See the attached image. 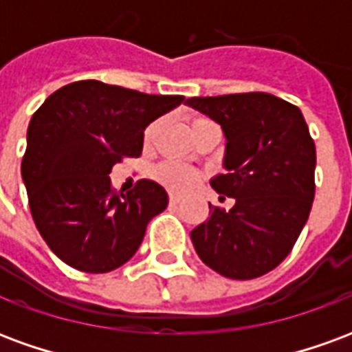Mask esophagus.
<instances>
[{"label": "esophagus", "mask_w": 352, "mask_h": 352, "mask_svg": "<svg viewBox=\"0 0 352 352\" xmlns=\"http://www.w3.org/2000/svg\"><path fill=\"white\" fill-rule=\"evenodd\" d=\"M179 201H181V196H175V194H171V196H169V204H173V206H175V204H179Z\"/></svg>", "instance_id": "1"}]
</instances>
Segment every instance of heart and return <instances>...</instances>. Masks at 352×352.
<instances>
[{
  "instance_id": "obj_1",
  "label": "heart",
  "mask_w": 352,
  "mask_h": 352,
  "mask_svg": "<svg viewBox=\"0 0 352 352\" xmlns=\"http://www.w3.org/2000/svg\"><path fill=\"white\" fill-rule=\"evenodd\" d=\"M211 122L206 116H192L190 118V130H198L201 126H207ZM154 131H156V122L148 124L145 130V141L148 143L151 139L154 138ZM154 179L160 184H164L166 188L173 192H186L190 190L194 184L199 181V171L188 168V166H183L179 162H162L160 166H156L153 171Z\"/></svg>"
}]
</instances>
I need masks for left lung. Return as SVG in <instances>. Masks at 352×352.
Returning <instances> with one entry per match:
<instances>
[{
    "label": "left lung",
    "mask_w": 352,
    "mask_h": 352,
    "mask_svg": "<svg viewBox=\"0 0 352 352\" xmlns=\"http://www.w3.org/2000/svg\"><path fill=\"white\" fill-rule=\"evenodd\" d=\"M221 124L228 173L211 186L236 199L228 213L209 206L190 232L198 256L228 279L247 280L287 258L315 198L317 151L300 109L265 92L188 98Z\"/></svg>",
    "instance_id": "8db88e82"
}]
</instances>
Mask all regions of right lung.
Masks as SVG:
<instances>
[{"instance_id":"obj_1","label":"right lung","mask_w":352,"mask_h":352,"mask_svg":"<svg viewBox=\"0 0 352 352\" xmlns=\"http://www.w3.org/2000/svg\"><path fill=\"white\" fill-rule=\"evenodd\" d=\"M183 101L77 80L35 111L22 179L35 226L58 258L79 272L107 273L135 254L168 194L148 179L116 192L109 173L116 162L141 156L146 126Z\"/></svg>"}]
</instances>
